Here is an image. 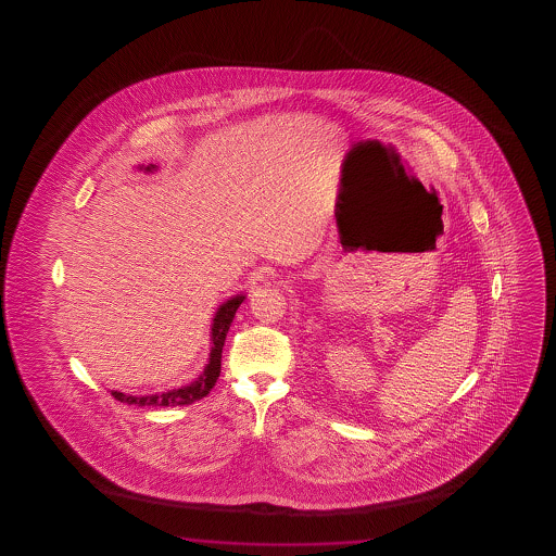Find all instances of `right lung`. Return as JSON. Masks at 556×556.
<instances>
[{
  "mask_svg": "<svg viewBox=\"0 0 556 556\" xmlns=\"http://www.w3.org/2000/svg\"><path fill=\"white\" fill-rule=\"evenodd\" d=\"M153 168H155V165H148V167L140 165V170H146V173H152ZM243 294H237L228 302H224L214 315L213 328H211L213 330L211 332L213 348H211V355H208V365L205 366V370L199 376L198 380L191 381L190 386L165 391V393H155V395L137 396L112 391L115 401L125 404H137V406H184V404L195 403L199 399L208 395V391L214 388V383L220 376L222 348H224L229 327L233 323L239 305L243 304Z\"/></svg>",
  "mask_w": 556,
  "mask_h": 556,
  "instance_id": "1",
  "label": "right lung"
}]
</instances>
